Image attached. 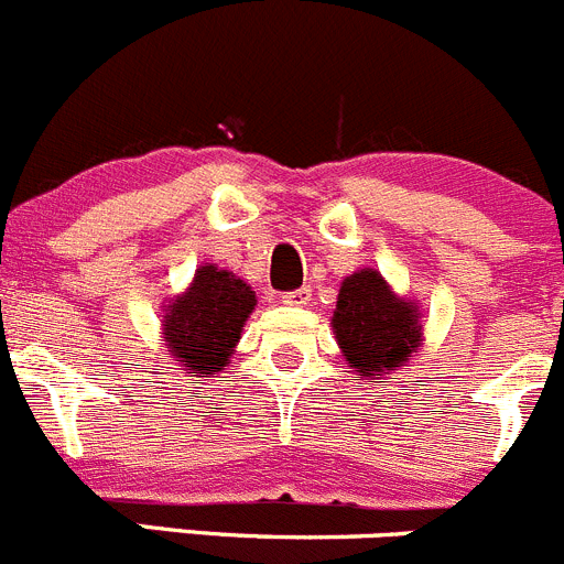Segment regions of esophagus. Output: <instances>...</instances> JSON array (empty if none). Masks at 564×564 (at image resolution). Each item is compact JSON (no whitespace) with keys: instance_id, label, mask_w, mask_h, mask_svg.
<instances>
[{"instance_id":"1","label":"esophagus","mask_w":564,"mask_h":564,"mask_svg":"<svg viewBox=\"0 0 564 564\" xmlns=\"http://www.w3.org/2000/svg\"><path fill=\"white\" fill-rule=\"evenodd\" d=\"M282 304H288V307H307L310 299H313V291L310 288H299V291H291V293H282Z\"/></svg>"}]
</instances>
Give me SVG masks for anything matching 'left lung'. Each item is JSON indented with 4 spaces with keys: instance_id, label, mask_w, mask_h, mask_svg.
Wrapping results in <instances>:
<instances>
[{
    "instance_id": "8db88e82",
    "label": "left lung",
    "mask_w": 564,
    "mask_h": 564,
    "mask_svg": "<svg viewBox=\"0 0 564 564\" xmlns=\"http://www.w3.org/2000/svg\"><path fill=\"white\" fill-rule=\"evenodd\" d=\"M417 304L399 299L373 268L343 279L332 315L337 346L359 379H382L404 366L423 340Z\"/></svg>"
}]
</instances>
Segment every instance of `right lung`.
Listing matches in <instances>:
<instances>
[{
	"instance_id": "1",
	"label": "right lung",
	"mask_w": 564,
	"mask_h": 564,
	"mask_svg": "<svg viewBox=\"0 0 564 564\" xmlns=\"http://www.w3.org/2000/svg\"><path fill=\"white\" fill-rule=\"evenodd\" d=\"M254 304V291L243 279L205 262L193 273L191 288L165 304V348L187 373L224 371Z\"/></svg>"
}]
</instances>
